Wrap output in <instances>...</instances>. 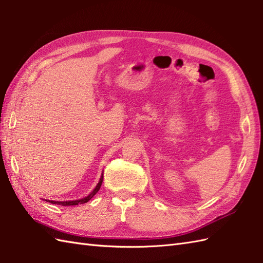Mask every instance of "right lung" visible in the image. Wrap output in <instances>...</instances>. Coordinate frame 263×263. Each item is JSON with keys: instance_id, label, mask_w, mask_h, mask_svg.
<instances>
[{"instance_id": "obj_1", "label": "right lung", "mask_w": 263, "mask_h": 263, "mask_svg": "<svg viewBox=\"0 0 263 263\" xmlns=\"http://www.w3.org/2000/svg\"><path fill=\"white\" fill-rule=\"evenodd\" d=\"M103 178L104 177H103V174H102V176H100V180H99L98 184L96 185V187H95L93 191L89 195H87L86 198L79 199V200H73V201H52V200H46V201H47V202L53 203V204H60V205H77V204L86 203V202H88V201L93 197L95 194H96L99 191V189H100V186H102V183H103Z\"/></svg>"}]
</instances>
